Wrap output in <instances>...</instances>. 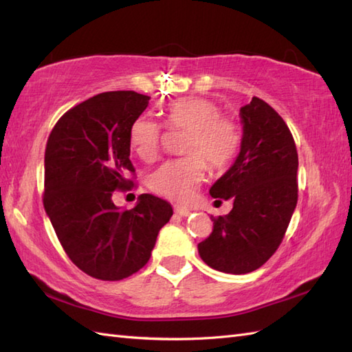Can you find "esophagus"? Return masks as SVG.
Instances as JSON below:
<instances>
[{
	"label": "esophagus",
	"instance_id": "esophagus-1",
	"mask_svg": "<svg viewBox=\"0 0 352 352\" xmlns=\"http://www.w3.org/2000/svg\"><path fill=\"white\" fill-rule=\"evenodd\" d=\"M175 213L183 216V218H186V216L190 214V210L189 208H183V207H175Z\"/></svg>",
	"mask_w": 352,
	"mask_h": 352
}]
</instances>
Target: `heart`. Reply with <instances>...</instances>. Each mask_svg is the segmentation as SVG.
Wrapping results in <instances>:
<instances>
[{"label":"heart","mask_w":352,"mask_h":352,"mask_svg":"<svg viewBox=\"0 0 352 352\" xmlns=\"http://www.w3.org/2000/svg\"><path fill=\"white\" fill-rule=\"evenodd\" d=\"M218 104L206 98H182L164 109L166 124L172 130L188 131L183 151L189 155L170 160L157 169L149 188L157 195L177 203H188L195 195L206 175V162L214 170L230 166L242 146V130L233 119L221 116ZM130 145L145 162L160 153L162 126L140 116L130 129Z\"/></svg>","instance_id":"1"}]
</instances>
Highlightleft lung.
Returning a JSON list of instances; mask_svg holds the SVG:
<instances>
[{
  "label": "left lung",
  "instance_id": "obj_1",
  "mask_svg": "<svg viewBox=\"0 0 352 352\" xmlns=\"http://www.w3.org/2000/svg\"><path fill=\"white\" fill-rule=\"evenodd\" d=\"M241 153L210 188L213 198L231 199L233 208L213 218L210 236L198 243L208 266L236 275L272 257L298 203V153L287 124L257 96L241 109Z\"/></svg>",
  "mask_w": 352,
  "mask_h": 352
}]
</instances>
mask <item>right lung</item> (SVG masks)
<instances>
[{
	"mask_svg": "<svg viewBox=\"0 0 352 352\" xmlns=\"http://www.w3.org/2000/svg\"><path fill=\"white\" fill-rule=\"evenodd\" d=\"M148 101L133 91L95 95L58 119L45 148V212L72 263L94 278L119 281L144 267L172 216L149 193L131 210L111 199L134 188L129 134Z\"/></svg>",
	"mask_w": 352,
	"mask_h": 352,
	"instance_id": "add662e5",
	"label": "right lung"
}]
</instances>
